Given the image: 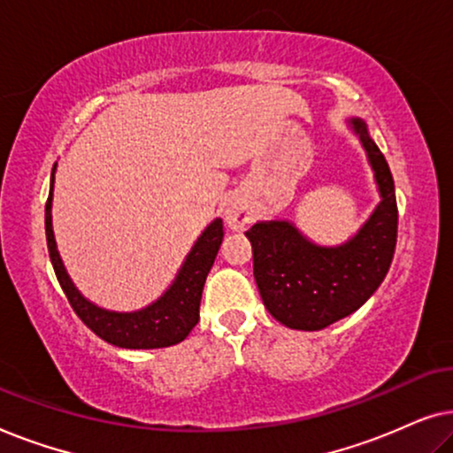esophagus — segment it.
<instances>
[{
	"mask_svg": "<svg viewBox=\"0 0 453 453\" xmlns=\"http://www.w3.org/2000/svg\"><path fill=\"white\" fill-rule=\"evenodd\" d=\"M225 219H226V225L231 226L233 231H245V228L251 225L253 210H251L250 202H247L245 196L233 194V196L226 197Z\"/></svg>",
	"mask_w": 453,
	"mask_h": 453,
	"instance_id": "1",
	"label": "esophagus"
}]
</instances>
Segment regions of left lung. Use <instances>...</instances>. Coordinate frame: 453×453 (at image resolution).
<instances>
[{"mask_svg": "<svg viewBox=\"0 0 453 453\" xmlns=\"http://www.w3.org/2000/svg\"><path fill=\"white\" fill-rule=\"evenodd\" d=\"M349 123L367 152L381 196L355 237L336 247L315 245L288 220H262L245 233L264 305L293 330H324L355 313L383 282L394 257L398 239L394 177L367 123L358 117Z\"/></svg>", "mask_w": 453, "mask_h": 453, "instance_id": "1", "label": "left lung"}]
</instances>
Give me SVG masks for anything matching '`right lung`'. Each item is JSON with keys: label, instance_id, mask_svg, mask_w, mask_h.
Masks as SVG:
<instances>
[{"label": "right lung", "instance_id": "right-lung-1", "mask_svg": "<svg viewBox=\"0 0 453 453\" xmlns=\"http://www.w3.org/2000/svg\"><path fill=\"white\" fill-rule=\"evenodd\" d=\"M53 175L51 173V191H49L45 203V233L49 257H51L55 276L64 288V293L70 301V305L80 319L103 338L104 342L119 346V349H165V346L179 344L188 338V334L194 330L197 319H200V301L203 282L210 268H212L216 253L220 250L222 237V220L216 219L210 222L196 245L185 257V262L179 270V274L166 293L140 311L119 313L107 311V309L96 307L95 303L84 299L82 293L73 287L72 278L67 276L61 262L58 245L53 237L51 225V203H53Z\"/></svg>", "mask_w": 453, "mask_h": 453}]
</instances>
